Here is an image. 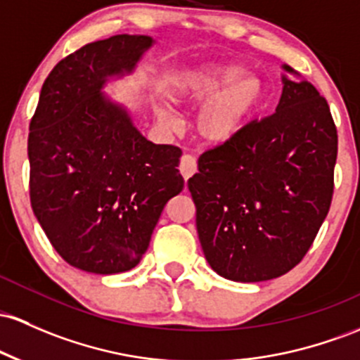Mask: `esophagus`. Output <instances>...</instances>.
I'll return each mask as SVG.
<instances>
[{"mask_svg":"<svg viewBox=\"0 0 360 360\" xmlns=\"http://www.w3.org/2000/svg\"><path fill=\"white\" fill-rule=\"evenodd\" d=\"M179 171L183 174L184 179H189L191 176H195V172L198 171V164H196L195 157L189 155V153H184L179 162Z\"/></svg>","mask_w":360,"mask_h":360,"instance_id":"esophagus-1","label":"esophagus"}]
</instances>
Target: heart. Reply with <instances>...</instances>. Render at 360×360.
Masks as SVG:
<instances>
[{
    "label": "heart",
    "mask_w": 360,
    "mask_h": 360,
    "mask_svg": "<svg viewBox=\"0 0 360 360\" xmlns=\"http://www.w3.org/2000/svg\"><path fill=\"white\" fill-rule=\"evenodd\" d=\"M177 101L198 105L196 129L208 143H227L244 131L266 98V86L258 75H246L238 65H203L181 73L176 84ZM159 116L169 124L174 117L165 109Z\"/></svg>",
    "instance_id": "b5f03b06"
}]
</instances>
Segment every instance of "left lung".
<instances>
[{"label": "left lung", "instance_id": "obj_1", "mask_svg": "<svg viewBox=\"0 0 360 360\" xmlns=\"http://www.w3.org/2000/svg\"><path fill=\"white\" fill-rule=\"evenodd\" d=\"M282 82L275 112L201 153L188 181L205 258L234 282H264L301 263L333 198L330 105L309 82Z\"/></svg>", "mask_w": 360, "mask_h": 360}]
</instances>
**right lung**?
<instances>
[{"label": "right lung", "instance_id": "add662e5", "mask_svg": "<svg viewBox=\"0 0 360 360\" xmlns=\"http://www.w3.org/2000/svg\"><path fill=\"white\" fill-rule=\"evenodd\" d=\"M153 44L112 35L58 63L30 121V203L66 263L112 275L140 263L165 203L179 195L181 148L155 145L120 104L102 96Z\"/></svg>", "mask_w": 360, "mask_h": 360}]
</instances>
